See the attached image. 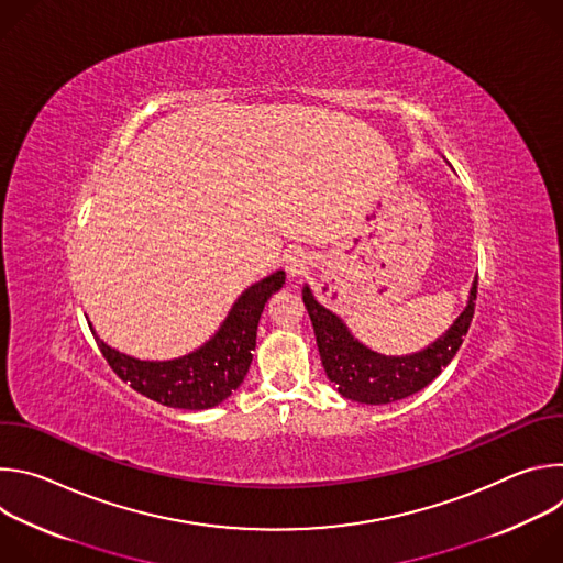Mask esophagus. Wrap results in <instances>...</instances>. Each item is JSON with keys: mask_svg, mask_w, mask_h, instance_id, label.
<instances>
[{"mask_svg": "<svg viewBox=\"0 0 563 563\" xmlns=\"http://www.w3.org/2000/svg\"><path fill=\"white\" fill-rule=\"evenodd\" d=\"M309 265H311V258H309L307 252H302V250L291 252V254L287 256V274H289V278L302 276V274L309 269Z\"/></svg>", "mask_w": 563, "mask_h": 563, "instance_id": "obj_1", "label": "esophagus"}]
</instances>
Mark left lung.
Wrapping results in <instances>:
<instances>
[{
	"label": "left lung",
	"mask_w": 563,
	"mask_h": 563,
	"mask_svg": "<svg viewBox=\"0 0 563 563\" xmlns=\"http://www.w3.org/2000/svg\"><path fill=\"white\" fill-rule=\"evenodd\" d=\"M474 300L476 278L470 287L463 311L441 336L419 352L387 356L361 343L345 320L323 302H318L309 285H302V302L311 318L318 354L328 378L334 383L341 396L365 406H387L430 385L456 356L470 328Z\"/></svg>",
	"instance_id": "1"
}]
</instances>
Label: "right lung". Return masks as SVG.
<instances>
[{
    "label": "right lung",
    "mask_w": 563,
    "mask_h": 563,
    "mask_svg": "<svg viewBox=\"0 0 563 563\" xmlns=\"http://www.w3.org/2000/svg\"><path fill=\"white\" fill-rule=\"evenodd\" d=\"M285 285V272L276 269L250 285L235 298L216 334L189 354L167 361H140L104 343L93 323L89 328L111 369L135 391L178 410L216 408L250 372L258 320L267 300Z\"/></svg>",
    "instance_id": "add662e5"
}]
</instances>
